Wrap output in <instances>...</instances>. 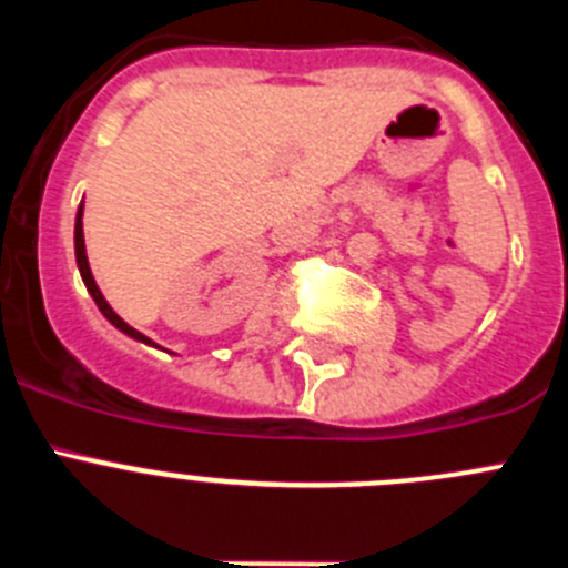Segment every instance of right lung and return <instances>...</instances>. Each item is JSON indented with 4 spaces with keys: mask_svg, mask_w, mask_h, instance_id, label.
<instances>
[{
    "mask_svg": "<svg viewBox=\"0 0 568 568\" xmlns=\"http://www.w3.org/2000/svg\"><path fill=\"white\" fill-rule=\"evenodd\" d=\"M73 239H77V264H79V273H82V278H84V287H88V293L93 295V301H97V307L102 310V315L104 318L110 321V324H113L115 329H122V333H128L130 338H135V341H144V344H153V341L148 338V335H142L139 333V329H133L128 324V321H122L119 318V315L113 313V307H110L108 301H104V295H102V290L97 287V281H93V273H90V264H88V253H84V233H82V207H79V213H77V235H73Z\"/></svg>",
    "mask_w": 568,
    "mask_h": 568,
    "instance_id": "1",
    "label": "right lung"
}]
</instances>
